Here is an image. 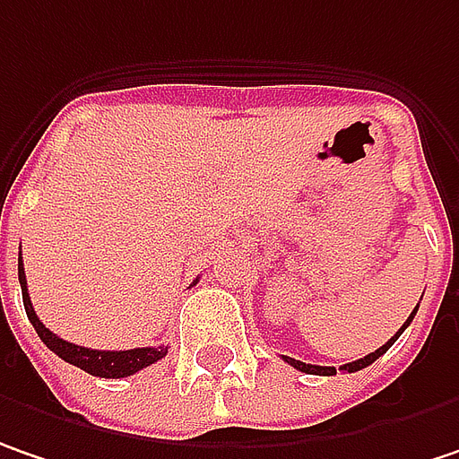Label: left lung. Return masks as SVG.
Masks as SVG:
<instances>
[{"label":"left lung","instance_id":"8db88e82","mask_svg":"<svg viewBox=\"0 0 459 459\" xmlns=\"http://www.w3.org/2000/svg\"><path fill=\"white\" fill-rule=\"evenodd\" d=\"M416 311H418V307H416V309H413V314L408 316V322H405V325L400 327V333H397V335H394V337H390V340H387V342H385L382 348H377L374 353H368V356H364V359H359V361H351V364H345V366H342V371H361V368H366V366H368V364H374V361H377V359H379L382 353H387V351H390V348H392V342H394L397 337L403 335V330H405V327H408V325L413 322V316H416ZM283 359H285V361H288V364L293 366V368H299V371H304V374H319V377H333V374H337L335 366L304 364V361H296V359H288V356H283Z\"/></svg>","mask_w":459,"mask_h":459}]
</instances>
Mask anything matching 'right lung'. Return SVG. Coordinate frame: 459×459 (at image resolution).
I'll return each mask as SVG.
<instances>
[{
    "label": "right lung",
    "instance_id": "obj_1",
    "mask_svg": "<svg viewBox=\"0 0 459 459\" xmlns=\"http://www.w3.org/2000/svg\"><path fill=\"white\" fill-rule=\"evenodd\" d=\"M17 281L22 288V304H25V314L30 319V325L36 327V333L43 340V345L48 351H54L62 361L77 366L93 377H103V379H122L129 374H137L140 368L160 361L169 348L166 345H158V348H132V351H93V348H82V345H74L67 342L62 337H56L41 319L36 316L33 304H30V296H28V281H25V267H22V255L17 259ZM197 283V281H195Z\"/></svg>",
    "mask_w": 459,
    "mask_h": 459
}]
</instances>
